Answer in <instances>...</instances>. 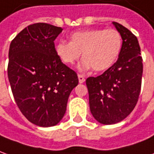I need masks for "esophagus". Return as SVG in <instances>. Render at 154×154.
I'll list each match as a JSON object with an SVG mask.
<instances>
[{"instance_id":"obj_1","label":"esophagus","mask_w":154,"mask_h":154,"mask_svg":"<svg viewBox=\"0 0 154 154\" xmlns=\"http://www.w3.org/2000/svg\"><path fill=\"white\" fill-rule=\"evenodd\" d=\"M78 80H79L80 83H83L85 82V77H84V76L81 75V74H78Z\"/></svg>"}]
</instances>
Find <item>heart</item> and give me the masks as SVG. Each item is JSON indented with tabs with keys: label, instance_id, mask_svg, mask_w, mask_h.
<instances>
[{
	"label": "heart",
	"instance_id": "heart-1",
	"mask_svg": "<svg viewBox=\"0 0 154 154\" xmlns=\"http://www.w3.org/2000/svg\"><path fill=\"white\" fill-rule=\"evenodd\" d=\"M71 41H60L55 45V53L66 65H73L82 60L81 70L93 68L102 72L109 68L116 60L122 46L121 33L116 29H88L77 31L71 36Z\"/></svg>",
	"mask_w": 154,
	"mask_h": 154
}]
</instances>
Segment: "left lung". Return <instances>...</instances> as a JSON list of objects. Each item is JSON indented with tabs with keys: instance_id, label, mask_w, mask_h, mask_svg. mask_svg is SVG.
Wrapping results in <instances>:
<instances>
[{
	"instance_id": "left-lung-1",
	"label": "left lung",
	"mask_w": 154,
	"mask_h": 154,
	"mask_svg": "<svg viewBox=\"0 0 154 154\" xmlns=\"http://www.w3.org/2000/svg\"><path fill=\"white\" fill-rule=\"evenodd\" d=\"M122 46L117 61L99 77L87 78L90 111L103 125L123 121L138 100L143 77V58L137 38L118 23Z\"/></svg>"
}]
</instances>
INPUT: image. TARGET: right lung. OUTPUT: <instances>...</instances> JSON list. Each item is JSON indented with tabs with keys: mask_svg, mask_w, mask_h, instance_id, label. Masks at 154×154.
I'll return each mask as SVG.
<instances>
[{
	"mask_svg": "<svg viewBox=\"0 0 154 154\" xmlns=\"http://www.w3.org/2000/svg\"><path fill=\"white\" fill-rule=\"evenodd\" d=\"M62 30L44 23L29 25L9 49L7 75L16 103L31 123L42 127L61 121L78 84L77 73L55 53L54 41Z\"/></svg>",
	"mask_w": 154,
	"mask_h": 154,
	"instance_id": "obj_1",
	"label": "right lung"
}]
</instances>
